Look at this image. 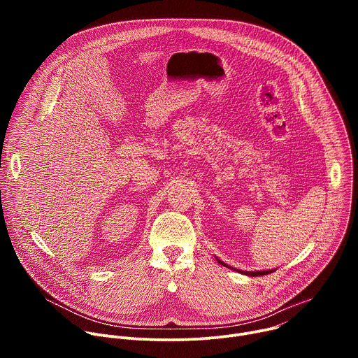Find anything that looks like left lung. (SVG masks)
<instances>
[{
  "mask_svg": "<svg viewBox=\"0 0 358 358\" xmlns=\"http://www.w3.org/2000/svg\"><path fill=\"white\" fill-rule=\"evenodd\" d=\"M218 262L221 264V265H224V266H228V265H225L224 262H221L220 259H218ZM229 269H231V266H228ZM236 272H241V273H245V275H248V276H264V275H268V273H272L273 271H257V272H242V271H238V269H235Z\"/></svg>",
  "mask_w": 358,
  "mask_h": 358,
  "instance_id": "8db88e82",
  "label": "left lung"
}]
</instances>
